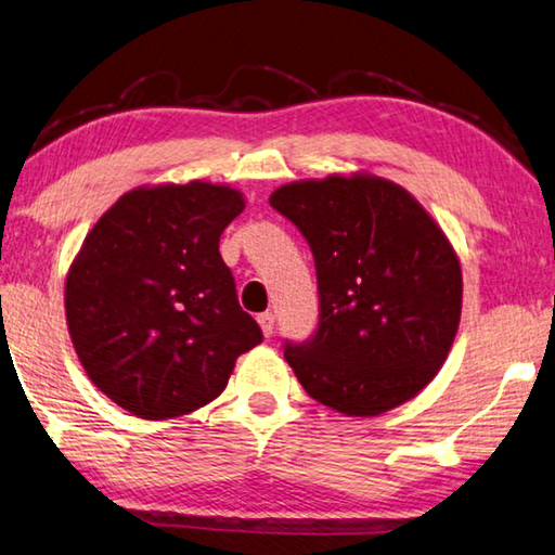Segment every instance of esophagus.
<instances>
[{"label":"esophagus","mask_w":555,"mask_h":555,"mask_svg":"<svg viewBox=\"0 0 555 555\" xmlns=\"http://www.w3.org/2000/svg\"><path fill=\"white\" fill-rule=\"evenodd\" d=\"M261 332H264V337H271L274 335V315L271 312H261V315L257 318Z\"/></svg>","instance_id":"1"}]
</instances>
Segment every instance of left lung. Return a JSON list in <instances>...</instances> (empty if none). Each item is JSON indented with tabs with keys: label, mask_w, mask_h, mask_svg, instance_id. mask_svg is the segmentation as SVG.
<instances>
[{
	"label": "left lung",
	"mask_w": 555,
	"mask_h": 555,
	"mask_svg": "<svg viewBox=\"0 0 555 555\" xmlns=\"http://www.w3.org/2000/svg\"><path fill=\"white\" fill-rule=\"evenodd\" d=\"M269 204L308 240L320 320L284 357L312 400L374 417L439 374L461 320L456 251L405 189L374 175L279 186Z\"/></svg>",
	"instance_id": "8db88e82"
}]
</instances>
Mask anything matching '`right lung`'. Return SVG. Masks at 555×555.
Instances as JSON below:
<instances>
[{"label": "right lung", "mask_w": 555, "mask_h": 555, "mask_svg": "<svg viewBox=\"0 0 555 555\" xmlns=\"http://www.w3.org/2000/svg\"><path fill=\"white\" fill-rule=\"evenodd\" d=\"M243 210L223 184L138 186L85 237L65 279L67 330L87 376L130 415L208 405L261 341L218 251Z\"/></svg>", "instance_id": "1"}]
</instances>
